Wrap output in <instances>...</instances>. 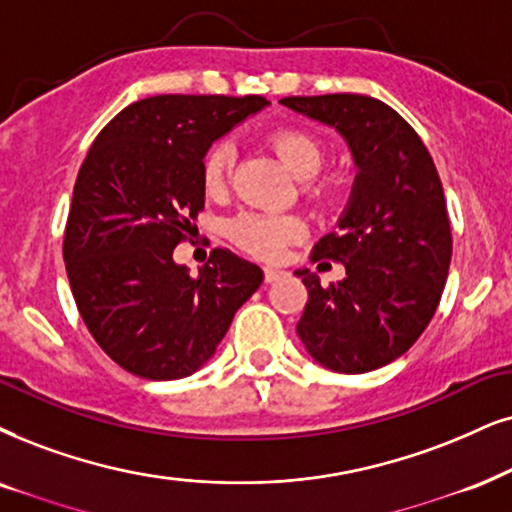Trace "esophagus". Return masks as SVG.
Returning <instances> with one entry per match:
<instances>
[{
	"instance_id": "34e87169",
	"label": "esophagus",
	"mask_w": 512,
	"mask_h": 512,
	"mask_svg": "<svg viewBox=\"0 0 512 512\" xmlns=\"http://www.w3.org/2000/svg\"><path fill=\"white\" fill-rule=\"evenodd\" d=\"M281 276H283V271L271 269V267L264 269V281H267V283H274V281H278V278H281Z\"/></svg>"
}]
</instances>
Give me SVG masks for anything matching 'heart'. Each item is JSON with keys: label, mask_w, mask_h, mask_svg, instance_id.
Here are the masks:
<instances>
[{"label": "heart", "mask_w": 512, "mask_h": 512, "mask_svg": "<svg viewBox=\"0 0 512 512\" xmlns=\"http://www.w3.org/2000/svg\"><path fill=\"white\" fill-rule=\"evenodd\" d=\"M269 146L274 148L281 163L295 174L297 179H309L321 172L326 163V148L321 139L309 129L302 127H278L269 134ZM236 148L231 141H219L205 153L200 177H203V189L210 196H219L229 186L231 170H234ZM314 200L331 198V186L312 184L307 189ZM229 234L236 245H241L250 255L262 257V260H276L290 241H297L304 234V226L293 217L262 215V212H243L229 226Z\"/></svg>", "instance_id": "obj_1"}]
</instances>
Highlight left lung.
Returning a JSON list of instances; mask_svg holds the SVG:
<instances>
[{"label": "left lung", "instance_id": "8db88e82", "mask_svg": "<svg viewBox=\"0 0 512 512\" xmlns=\"http://www.w3.org/2000/svg\"><path fill=\"white\" fill-rule=\"evenodd\" d=\"M290 111L335 127L357 165L338 231L312 262L345 264V278L321 286L297 269L309 300L297 335L314 361L335 373L390 364L428 328L451 262V222L437 167L409 122L361 94L288 96Z\"/></svg>", "mask_w": 512, "mask_h": 512}]
</instances>
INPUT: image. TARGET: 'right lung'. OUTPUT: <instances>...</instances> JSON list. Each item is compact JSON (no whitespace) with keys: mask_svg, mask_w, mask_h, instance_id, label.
I'll return each mask as SVG.
<instances>
[{"mask_svg":"<svg viewBox=\"0 0 512 512\" xmlns=\"http://www.w3.org/2000/svg\"><path fill=\"white\" fill-rule=\"evenodd\" d=\"M264 96L163 94L101 129L77 172L63 260L80 316L103 352L146 380L196 373L260 288L262 269L215 248L191 276L172 252L205 208L212 141Z\"/></svg>","mask_w":512,"mask_h":512,"instance_id":"add662e5","label":"right lung"}]
</instances>
